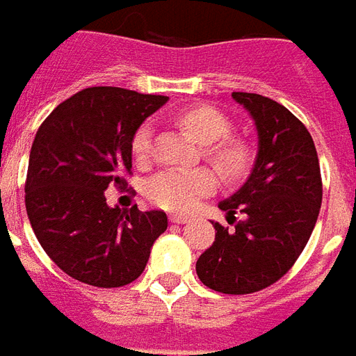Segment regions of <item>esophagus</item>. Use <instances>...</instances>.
I'll return each instance as SVG.
<instances>
[{
  "label": "esophagus",
  "mask_w": 356,
  "mask_h": 356,
  "mask_svg": "<svg viewBox=\"0 0 356 356\" xmlns=\"http://www.w3.org/2000/svg\"><path fill=\"white\" fill-rule=\"evenodd\" d=\"M168 220H170V224H188L189 222V218L181 216V214H172Z\"/></svg>",
  "instance_id": "34e87169"
}]
</instances>
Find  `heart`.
Instances as JSON below:
<instances>
[{
	"label": "heart",
	"instance_id": "heart-1",
	"mask_svg": "<svg viewBox=\"0 0 356 356\" xmlns=\"http://www.w3.org/2000/svg\"><path fill=\"white\" fill-rule=\"evenodd\" d=\"M176 121L204 144V155L224 175L238 176L250 163L248 147L238 140L225 138L232 132V121L222 111L210 106H195L180 111ZM153 129L149 123L140 124L132 134V155L138 161H146L152 153ZM216 175L209 168H168L155 175L147 181L146 193L149 201L165 210L188 212L204 195L216 189Z\"/></svg>",
	"mask_w": 356,
	"mask_h": 356
}]
</instances>
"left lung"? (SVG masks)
<instances>
[{"label": "left lung", "mask_w": 356, "mask_h": 356, "mask_svg": "<svg viewBox=\"0 0 356 356\" xmlns=\"http://www.w3.org/2000/svg\"><path fill=\"white\" fill-rule=\"evenodd\" d=\"M258 131V153L245 186L218 204L233 229L214 224L216 238L197 260L204 286L222 294H252L288 273L309 241L323 203L315 144L305 124L282 104L233 92Z\"/></svg>", "instance_id": "1"}]
</instances>
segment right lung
Wrapping results in <instances>:
<instances>
[{"label": "right lung", "mask_w": 356, "mask_h": 356, "mask_svg": "<svg viewBox=\"0 0 356 356\" xmlns=\"http://www.w3.org/2000/svg\"><path fill=\"white\" fill-rule=\"evenodd\" d=\"M167 96L89 87L41 123L26 175V212L47 256L72 279L118 288L146 269L163 210L111 209L104 191L123 188L132 168V134Z\"/></svg>", "instance_id": "right-lung-1"}]
</instances>
